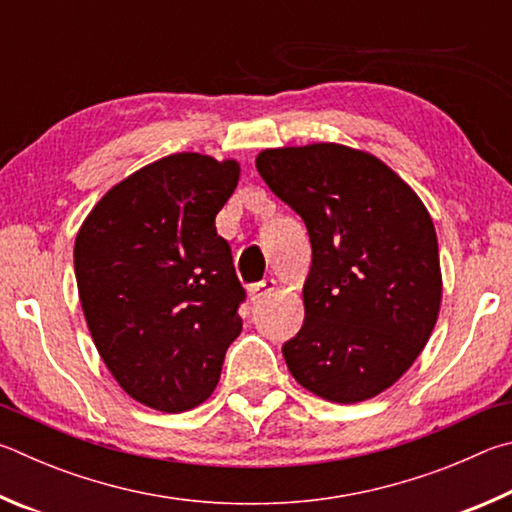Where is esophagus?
Masks as SVG:
<instances>
[{
    "mask_svg": "<svg viewBox=\"0 0 512 512\" xmlns=\"http://www.w3.org/2000/svg\"><path fill=\"white\" fill-rule=\"evenodd\" d=\"M274 288H276V281H274V279L258 281V283H254V285H249V299L254 301V303L263 301L265 297H270V294L274 292Z\"/></svg>",
    "mask_w": 512,
    "mask_h": 512,
    "instance_id": "34e87169",
    "label": "esophagus"
}]
</instances>
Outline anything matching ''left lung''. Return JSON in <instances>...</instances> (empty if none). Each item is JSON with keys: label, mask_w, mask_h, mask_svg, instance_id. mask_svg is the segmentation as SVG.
Segmentation results:
<instances>
[{"label": "left lung", "mask_w": 512, "mask_h": 512, "mask_svg": "<svg viewBox=\"0 0 512 512\" xmlns=\"http://www.w3.org/2000/svg\"><path fill=\"white\" fill-rule=\"evenodd\" d=\"M256 168L301 215L312 245L306 321L283 344L285 364L324 400L375 398L416 362L441 310L425 204L384 161L339 143L267 148Z\"/></svg>", "instance_id": "8db88e82"}]
</instances>
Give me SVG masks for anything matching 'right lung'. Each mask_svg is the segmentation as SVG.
<instances>
[{"mask_svg":"<svg viewBox=\"0 0 512 512\" xmlns=\"http://www.w3.org/2000/svg\"><path fill=\"white\" fill-rule=\"evenodd\" d=\"M238 177L236 159L168 155L112 186L76 236L80 306L98 355L150 409L202 405L242 330L245 290L215 231Z\"/></svg>","mask_w":512,"mask_h":512,"instance_id":"obj_1","label":"right lung"}]
</instances>
